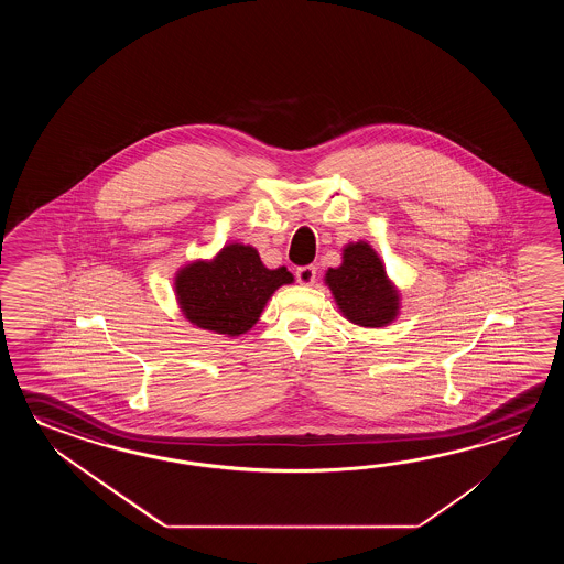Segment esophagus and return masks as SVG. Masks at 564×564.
I'll return each mask as SVG.
<instances>
[{
  "label": "esophagus",
  "instance_id": "obj_1",
  "mask_svg": "<svg viewBox=\"0 0 564 564\" xmlns=\"http://www.w3.org/2000/svg\"><path fill=\"white\" fill-rule=\"evenodd\" d=\"M296 278H299L300 284L312 286L316 280V265H300L296 270Z\"/></svg>",
  "mask_w": 564,
  "mask_h": 564
}]
</instances>
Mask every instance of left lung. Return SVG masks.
<instances>
[{"instance_id":"left-lung-1","label":"left lung","mask_w":564,"mask_h":564,"mask_svg":"<svg viewBox=\"0 0 564 564\" xmlns=\"http://www.w3.org/2000/svg\"><path fill=\"white\" fill-rule=\"evenodd\" d=\"M324 284L330 288L338 311L357 326L381 328L393 323L401 311L399 290L367 241L347 243L343 264L328 268Z\"/></svg>"}]
</instances>
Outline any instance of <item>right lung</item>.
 Returning a JSON list of instances; mask_svg holds the SVG:
<instances>
[{"label":"right lung","mask_w":564,"mask_h":564,"mask_svg":"<svg viewBox=\"0 0 564 564\" xmlns=\"http://www.w3.org/2000/svg\"><path fill=\"white\" fill-rule=\"evenodd\" d=\"M286 268L270 270L252 246L228 243L212 260H195L175 274L183 316L197 328L240 336L260 321L278 288L292 284Z\"/></svg>","instance_id":"right-lung-1"}]
</instances>
